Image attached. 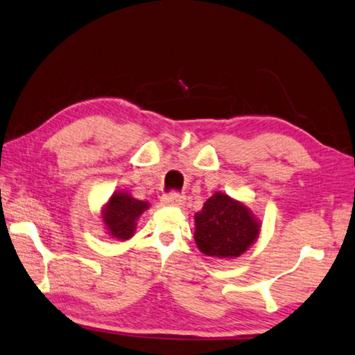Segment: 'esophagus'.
Segmentation results:
<instances>
[{"label": "esophagus", "mask_w": 355, "mask_h": 355, "mask_svg": "<svg viewBox=\"0 0 355 355\" xmlns=\"http://www.w3.org/2000/svg\"><path fill=\"white\" fill-rule=\"evenodd\" d=\"M184 200V196L182 193H178V191H171V193L164 194V198H162V204L166 205H182Z\"/></svg>", "instance_id": "obj_1"}]
</instances>
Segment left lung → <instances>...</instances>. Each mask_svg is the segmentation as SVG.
I'll return each mask as SVG.
<instances>
[{"instance_id":"8db88e82","label":"left lung","mask_w":355,"mask_h":355,"mask_svg":"<svg viewBox=\"0 0 355 355\" xmlns=\"http://www.w3.org/2000/svg\"><path fill=\"white\" fill-rule=\"evenodd\" d=\"M194 240L211 257H237L259 235V223L240 202L216 193L196 213Z\"/></svg>"}]
</instances>
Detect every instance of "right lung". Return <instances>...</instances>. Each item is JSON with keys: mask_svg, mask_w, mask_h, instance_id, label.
Returning a JSON list of instances; mask_svg holds the SVG:
<instances>
[{"mask_svg": "<svg viewBox=\"0 0 355 355\" xmlns=\"http://www.w3.org/2000/svg\"><path fill=\"white\" fill-rule=\"evenodd\" d=\"M148 207L147 202L137 200L126 193H114L104 210V224L112 237L128 240L132 237L136 219Z\"/></svg>", "mask_w": 355, "mask_h": 355, "instance_id": "add662e5", "label": "right lung"}]
</instances>
